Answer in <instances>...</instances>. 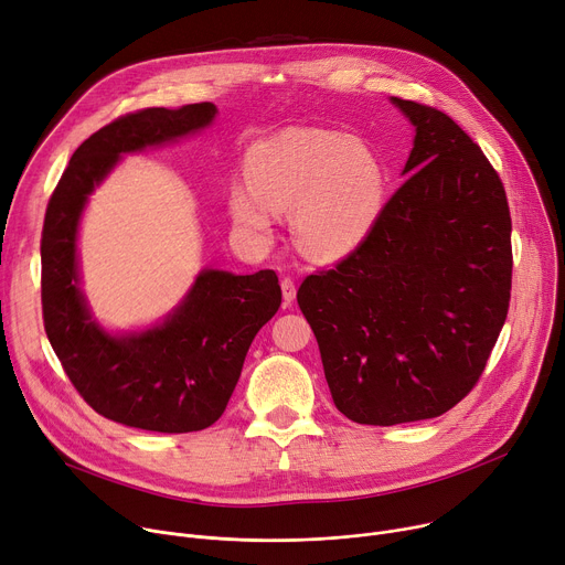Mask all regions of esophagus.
Returning <instances> with one entry per match:
<instances>
[{"instance_id": "34e87169", "label": "esophagus", "mask_w": 565, "mask_h": 565, "mask_svg": "<svg viewBox=\"0 0 565 565\" xmlns=\"http://www.w3.org/2000/svg\"><path fill=\"white\" fill-rule=\"evenodd\" d=\"M281 292H284V301H286V303H292V301H295V297H297V286H295V281H292L290 277H284V279H281Z\"/></svg>"}]
</instances>
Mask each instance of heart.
Returning <instances> with one entry per match:
<instances>
[{
	"mask_svg": "<svg viewBox=\"0 0 565 565\" xmlns=\"http://www.w3.org/2000/svg\"><path fill=\"white\" fill-rule=\"evenodd\" d=\"M247 178L230 186L234 225L268 241L279 210L292 204V232L303 254L335 262L374 230L387 175L376 150L358 137L327 128H286L245 158Z\"/></svg>",
	"mask_w": 565,
	"mask_h": 565,
	"instance_id": "heart-1",
	"label": "heart"
}]
</instances>
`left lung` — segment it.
<instances>
[{
	"label": "left lung",
	"mask_w": 565,
	"mask_h": 565,
	"mask_svg": "<svg viewBox=\"0 0 565 565\" xmlns=\"http://www.w3.org/2000/svg\"><path fill=\"white\" fill-rule=\"evenodd\" d=\"M415 148L370 232L297 303L340 413L367 426L439 417L480 381L511 297V216L500 175L448 115L392 98Z\"/></svg>",
	"instance_id": "obj_1"
}]
</instances>
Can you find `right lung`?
<instances>
[{"instance_id":"add662e5","label":"right lung","mask_w":565,"mask_h":565,"mask_svg":"<svg viewBox=\"0 0 565 565\" xmlns=\"http://www.w3.org/2000/svg\"><path fill=\"white\" fill-rule=\"evenodd\" d=\"M214 104L128 113L85 139L49 198L42 225V320L76 392L98 415L152 433L210 428L225 413L247 349L279 311L275 270H204L180 309L146 333L113 338L89 318L76 273L85 200L121 152L210 126Z\"/></svg>"}]
</instances>
